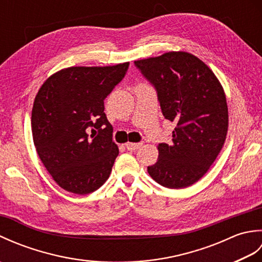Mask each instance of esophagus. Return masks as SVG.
<instances>
[{"instance_id":"1","label":"esophagus","mask_w":262,"mask_h":262,"mask_svg":"<svg viewBox=\"0 0 262 262\" xmlns=\"http://www.w3.org/2000/svg\"><path fill=\"white\" fill-rule=\"evenodd\" d=\"M143 143H127L126 144V148L128 149V151L130 152H135L136 149L140 148L142 146Z\"/></svg>"}]
</instances>
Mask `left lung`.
Instances as JSON below:
<instances>
[{
    "label": "left lung",
    "mask_w": 262,
    "mask_h": 262,
    "mask_svg": "<svg viewBox=\"0 0 262 262\" xmlns=\"http://www.w3.org/2000/svg\"><path fill=\"white\" fill-rule=\"evenodd\" d=\"M155 88L165 119L176 124L170 144L160 143L147 172L161 186L181 189L208 171L224 145L229 111L220 81L192 54L170 52L134 62Z\"/></svg>",
    "instance_id": "1"
}]
</instances>
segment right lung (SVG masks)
I'll use <instances>...</instances> for the list:
<instances>
[{
	"instance_id": "1",
	"label": "right lung",
	"mask_w": 262,
	"mask_h": 262,
	"mask_svg": "<svg viewBox=\"0 0 262 262\" xmlns=\"http://www.w3.org/2000/svg\"><path fill=\"white\" fill-rule=\"evenodd\" d=\"M128 66L68 68L39 89L31 113L33 144L64 190L86 194L109 178L119 149L103 113L104 99L124 79Z\"/></svg>"
}]
</instances>
